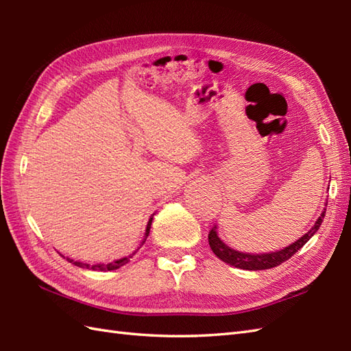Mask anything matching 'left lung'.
I'll return each instance as SVG.
<instances>
[{"label": "left lung", "instance_id": "1", "mask_svg": "<svg viewBox=\"0 0 351 351\" xmlns=\"http://www.w3.org/2000/svg\"><path fill=\"white\" fill-rule=\"evenodd\" d=\"M324 214H326V208L322 213V215L318 217V220L315 221V225L308 230V234H304L295 243L289 244L288 247L278 250V252L261 253V255H255V253H243V252L230 249L229 245H226L219 238L217 226H214L210 230V234H208V241H210V247L214 252V255L219 259H221L223 263L234 265L237 268H243V270H267V268L278 267L279 264L285 263V261L293 256L295 252H299L303 245L306 244L312 237H314V234L319 229V226H322Z\"/></svg>", "mask_w": 351, "mask_h": 351}]
</instances>
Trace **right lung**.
<instances>
[{"mask_svg": "<svg viewBox=\"0 0 351 351\" xmlns=\"http://www.w3.org/2000/svg\"><path fill=\"white\" fill-rule=\"evenodd\" d=\"M151 225H152V217L149 219V221H147L146 232H145V238H143V241H141V244H140V245H143V243L146 241V238H147V235H149V230H151ZM134 253H136V252H134ZM134 253H132V255H134ZM132 255H130V256H125V258H121V259H116V261H113V263H108V264H96V265L84 264V263H78V261H73V259H69V258H66V259H68L69 263L75 264L77 267H81V268H88V270H99V271H110V270H116V268L125 265V264L128 263V261H130V258H132Z\"/></svg>", "mask_w": 351, "mask_h": 351, "instance_id": "obj_1", "label": "right lung"}]
</instances>
